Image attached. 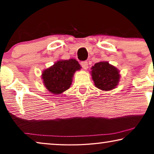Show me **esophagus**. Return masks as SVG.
<instances>
[{"instance_id":"34e87169","label":"esophagus","mask_w":154,"mask_h":154,"mask_svg":"<svg viewBox=\"0 0 154 154\" xmlns=\"http://www.w3.org/2000/svg\"><path fill=\"white\" fill-rule=\"evenodd\" d=\"M81 66L83 67V69H87L88 68V62H86V61H84V62H82L81 63Z\"/></svg>"}]
</instances>
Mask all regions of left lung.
Listing matches in <instances>:
<instances>
[{
  "label": "left lung",
  "mask_w": 154,
  "mask_h": 154,
  "mask_svg": "<svg viewBox=\"0 0 154 154\" xmlns=\"http://www.w3.org/2000/svg\"><path fill=\"white\" fill-rule=\"evenodd\" d=\"M94 85L99 89L108 91L116 88L120 81L119 70L108 62L96 63L91 68Z\"/></svg>",
  "instance_id": "1"
}]
</instances>
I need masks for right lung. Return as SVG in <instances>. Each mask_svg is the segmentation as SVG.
<instances>
[{
  "instance_id": "1",
  "label": "right lung",
  "mask_w": 154,
  "mask_h": 154,
  "mask_svg": "<svg viewBox=\"0 0 154 154\" xmlns=\"http://www.w3.org/2000/svg\"><path fill=\"white\" fill-rule=\"evenodd\" d=\"M81 68L78 61L74 59L59 60L43 71L42 79L44 85L52 94H62L70 88L73 74Z\"/></svg>"
}]
</instances>
